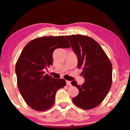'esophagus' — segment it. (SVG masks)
<instances>
[{
	"label": "esophagus",
	"mask_w": 130,
	"mask_h": 130,
	"mask_svg": "<svg viewBox=\"0 0 130 130\" xmlns=\"http://www.w3.org/2000/svg\"><path fill=\"white\" fill-rule=\"evenodd\" d=\"M67 85L68 86H71V81H67Z\"/></svg>",
	"instance_id": "34e87169"
}]
</instances>
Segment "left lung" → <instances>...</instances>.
I'll list each match as a JSON object with an SVG mask.
<instances>
[{"instance_id":"left-lung-1","label":"left lung","mask_w":130,"mask_h":130,"mask_svg":"<svg viewBox=\"0 0 130 130\" xmlns=\"http://www.w3.org/2000/svg\"><path fill=\"white\" fill-rule=\"evenodd\" d=\"M78 59L77 68H82L85 82L72 84L80 91L72 99L74 104L83 109H91L104 100L112 83V66L102 47L89 37L82 35L65 36Z\"/></svg>"}]
</instances>
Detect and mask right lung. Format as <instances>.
<instances>
[{"label":"right lung","instance_id":"obj_1","mask_svg":"<svg viewBox=\"0 0 130 130\" xmlns=\"http://www.w3.org/2000/svg\"><path fill=\"white\" fill-rule=\"evenodd\" d=\"M70 45L63 36L42 37L24 47L15 66L19 91L28 106L36 111L49 109L54 104L56 92L66 85L63 78H53L44 69L53 65V53Z\"/></svg>","mask_w":130,"mask_h":130}]
</instances>
